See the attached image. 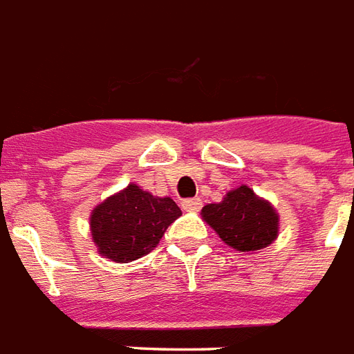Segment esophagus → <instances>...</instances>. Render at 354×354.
I'll use <instances>...</instances> for the list:
<instances>
[{
  "mask_svg": "<svg viewBox=\"0 0 354 354\" xmlns=\"http://www.w3.org/2000/svg\"><path fill=\"white\" fill-rule=\"evenodd\" d=\"M180 207L185 211H200L202 209V200L200 198H188V200H183Z\"/></svg>",
  "mask_w": 354,
  "mask_h": 354,
  "instance_id": "34e87169",
  "label": "esophagus"
}]
</instances>
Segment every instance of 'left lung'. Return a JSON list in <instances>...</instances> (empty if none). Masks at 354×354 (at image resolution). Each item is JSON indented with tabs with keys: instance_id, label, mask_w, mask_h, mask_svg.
Returning <instances> with one entry per match:
<instances>
[{
	"instance_id": "1",
	"label": "left lung",
	"mask_w": 354,
	"mask_h": 354,
	"mask_svg": "<svg viewBox=\"0 0 354 354\" xmlns=\"http://www.w3.org/2000/svg\"><path fill=\"white\" fill-rule=\"evenodd\" d=\"M202 216L224 243L241 252L266 249L279 234L277 211L247 185L230 190L221 203H207Z\"/></svg>"
}]
</instances>
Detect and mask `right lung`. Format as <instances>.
I'll return each mask as SVG.
<instances>
[{
  "label": "right lung",
  "mask_w": 354,
  "mask_h": 354,
  "mask_svg": "<svg viewBox=\"0 0 354 354\" xmlns=\"http://www.w3.org/2000/svg\"><path fill=\"white\" fill-rule=\"evenodd\" d=\"M179 216L180 209L171 198L152 196L131 183L95 205L90 230L97 252L124 264L149 254Z\"/></svg>",
  "instance_id": "obj_1"
}]
</instances>
